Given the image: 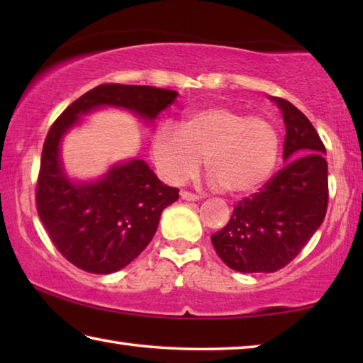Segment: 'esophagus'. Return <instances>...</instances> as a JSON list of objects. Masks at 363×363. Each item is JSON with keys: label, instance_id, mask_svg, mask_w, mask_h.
<instances>
[{"label": "esophagus", "instance_id": "1", "mask_svg": "<svg viewBox=\"0 0 363 363\" xmlns=\"http://www.w3.org/2000/svg\"><path fill=\"white\" fill-rule=\"evenodd\" d=\"M181 199L182 200H187V201H196V200H200V196L196 195V194L187 192V190H181Z\"/></svg>", "mask_w": 363, "mask_h": 363}]
</instances>
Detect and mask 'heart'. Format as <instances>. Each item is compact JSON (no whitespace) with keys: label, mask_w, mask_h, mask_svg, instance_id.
Returning a JSON list of instances; mask_svg holds the SVG:
<instances>
[{"label":"heart","mask_w":363,"mask_h":363,"mask_svg":"<svg viewBox=\"0 0 363 363\" xmlns=\"http://www.w3.org/2000/svg\"><path fill=\"white\" fill-rule=\"evenodd\" d=\"M280 136L272 121L242 110L211 106L184 116L179 130L155 131L152 155L168 181L186 182L206 163L211 181L233 195L255 192L277 164Z\"/></svg>","instance_id":"obj_1"}]
</instances>
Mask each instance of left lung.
<instances>
[{"label": "left lung", "mask_w": 363, "mask_h": 363, "mask_svg": "<svg viewBox=\"0 0 363 363\" xmlns=\"http://www.w3.org/2000/svg\"><path fill=\"white\" fill-rule=\"evenodd\" d=\"M285 121V167L233 206L225 227L213 233L218 256L238 272H277L296 257L323 223L328 206L325 145L307 116L274 97Z\"/></svg>", "instance_id": "8db88e82"}]
</instances>
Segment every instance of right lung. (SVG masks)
Segmentation results:
<instances>
[{"label":"right lung","instance_id":"add662e5","mask_svg":"<svg viewBox=\"0 0 363 363\" xmlns=\"http://www.w3.org/2000/svg\"><path fill=\"white\" fill-rule=\"evenodd\" d=\"M177 93L153 86L106 83L78 97L52 123L43 145L36 210L54 247L73 266L112 274L143 253L164 208L179 189L160 182L143 160L115 164L94 182H72L60 162V140L79 116L104 106L121 107L153 121Z\"/></svg>","mask_w":363,"mask_h":363}]
</instances>
